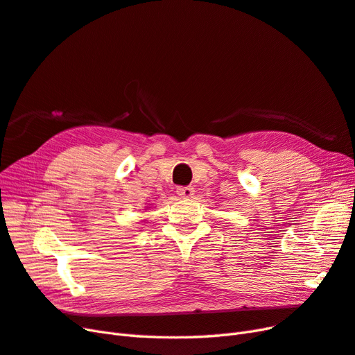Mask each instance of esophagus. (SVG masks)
<instances>
[{
    "label": "esophagus",
    "instance_id": "esophagus-1",
    "mask_svg": "<svg viewBox=\"0 0 355 355\" xmlns=\"http://www.w3.org/2000/svg\"><path fill=\"white\" fill-rule=\"evenodd\" d=\"M176 192H178V196L182 198H191L196 194V189L192 187H180V188H178Z\"/></svg>",
    "mask_w": 355,
    "mask_h": 355
}]
</instances>
